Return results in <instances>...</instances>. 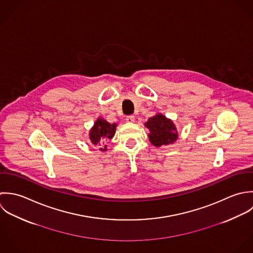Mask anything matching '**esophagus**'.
I'll return each mask as SVG.
<instances>
[{
  "instance_id": "obj_1",
  "label": "esophagus",
  "mask_w": 253,
  "mask_h": 253,
  "mask_svg": "<svg viewBox=\"0 0 253 253\" xmlns=\"http://www.w3.org/2000/svg\"><path fill=\"white\" fill-rule=\"evenodd\" d=\"M125 120L128 123H133V122H135V116L134 115H128V116H126Z\"/></svg>"
}]
</instances>
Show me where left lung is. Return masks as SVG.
<instances>
[{"instance_id":"left-lung-1","label":"left lung","mask_w":253,"mask_h":253,"mask_svg":"<svg viewBox=\"0 0 253 253\" xmlns=\"http://www.w3.org/2000/svg\"><path fill=\"white\" fill-rule=\"evenodd\" d=\"M146 127L151 132L149 137L153 146L160 147L173 144L178 138V133L173 122L162 114L158 113L149 118Z\"/></svg>"}]
</instances>
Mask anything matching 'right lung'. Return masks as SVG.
I'll list each match as a JSON object with an SVG mask.
<instances>
[{
	"mask_svg": "<svg viewBox=\"0 0 253 253\" xmlns=\"http://www.w3.org/2000/svg\"><path fill=\"white\" fill-rule=\"evenodd\" d=\"M116 124H109L107 121L99 118L94 127L90 131V141L93 145H98L101 143H104L106 139H111L114 136L115 133ZM106 147L104 149H101V151H105Z\"/></svg>",
	"mask_w": 253,
	"mask_h": 253,
	"instance_id": "1",
	"label": "right lung"
}]
</instances>
